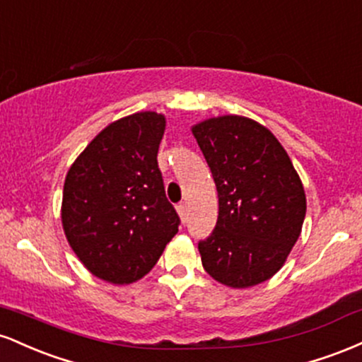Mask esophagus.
Segmentation results:
<instances>
[{
  "label": "esophagus",
  "mask_w": 362,
  "mask_h": 362,
  "mask_svg": "<svg viewBox=\"0 0 362 362\" xmlns=\"http://www.w3.org/2000/svg\"><path fill=\"white\" fill-rule=\"evenodd\" d=\"M177 213H178V216H180L182 221L185 223V219H187V206L184 204V202H180V204L177 206Z\"/></svg>",
  "instance_id": "1"
}]
</instances>
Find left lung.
Listing matches in <instances>:
<instances>
[{
  "label": "left lung",
  "mask_w": 362,
  "mask_h": 362,
  "mask_svg": "<svg viewBox=\"0 0 362 362\" xmlns=\"http://www.w3.org/2000/svg\"><path fill=\"white\" fill-rule=\"evenodd\" d=\"M192 134L219 199L216 228L199 242L202 267L235 289L271 279L306 214L305 189L291 158L267 127L242 115L202 120Z\"/></svg>",
  "instance_id": "8db88e82"
}]
</instances>
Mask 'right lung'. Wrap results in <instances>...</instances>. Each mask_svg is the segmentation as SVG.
<instances>
[{"instance_id":"obj_1","label":"right lung","mask_w":362,"mask_h":362,"mask_svg":"<svg viewBox=\"0 0 362 362\" xmlns=\"http://www.w3.org/2000/svg\"><path fill=\"white\" fill-rule=\"evenodd\" d=\"M167 120L138 112L112 122L74 160L61 219L73 252L112 284H131L155 267L180 218L165 195L158 148Z\"/></svg>"}]
</instances>
